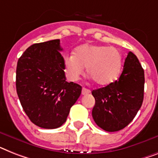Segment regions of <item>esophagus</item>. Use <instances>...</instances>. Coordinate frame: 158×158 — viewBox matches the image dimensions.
<instances>
[{"mask_svg":"<svg viewBox=\"0 0 158 158\" xmlns=\"http://www.w3.org/2000/svg\"><path fill=\"white\" fill-rule=\"evenodd\" d=\"M89 93H90V90H89V89H86V88L82 89V91H81L82 95H85Z\"/></svg>","mask_w":158,"mask_h":158,"instance_id":"obj_1","label":"esophagus"}]
</instances>
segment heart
<instances>
[{
	"label": "heart",
	"mask_w": 158,
	"mask_h": 158,
	"mask_svg": "<svg viewBox=\"0 0 158 158\" xmlns=\"http://www.w3.org/2000/svg\"><path fill=\"white\" fill-rule=\"evenodd\" d=\"M64 69L72 81L78 80L86 68L87 74L98 85L111 84L118 77L123 58L114 47L85 44L76 48L74 55L64 57Z\"/></svg>",
	"instance_id": "obj_1"
}]
</instances>
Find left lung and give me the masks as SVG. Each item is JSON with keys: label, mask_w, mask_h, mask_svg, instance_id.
Listing matches in <instances>:
<instances>
[{"label": "left lung", "mask_w": 158, "mask_h": 158, "mask_svg": "<svg viewBox=\"0 0 158 158\" xmlns=\"http://www.w3.org/2000/svg\"><path fill=\"white\" fill-rule=\"evenodd\" d=\"M144 87V69L135 55L129 52L118 80L92 91L95 98L92 116L96 124L106 131L124 128L141 107Z\"/></svg>", "instance_id": "left-lung-1"}]
</instances>
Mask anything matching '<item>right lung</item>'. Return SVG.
<instances>
[{
    "label": "right lung",
    "instance_id": "add662e5",
    "mask_svg": "<svg viewBox=\"0 0 158 158\" xmlns=\"http://www.w3.org/2000/svg\"><path fill=\"white\" fill-rule=\"evenodd\" d=\"M60 40L35 44L18 59L17 94L30 120L42 128L60 127L81 93L66 81Z\"/></svg>",
    "mask_w": 158,
    "mask_h": 158
}]
</instances>
